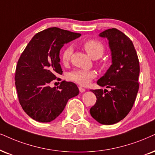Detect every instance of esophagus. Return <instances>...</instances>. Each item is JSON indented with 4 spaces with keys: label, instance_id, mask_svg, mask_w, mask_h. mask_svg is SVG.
Masks as SVG:
<instances>
[{
    "label": "esophagus",
    "instance_id": "1",
    "mask_svg": "<svg viewBox=\"0 0 155 155\" xmlns=\"http://www.w3.org/2000/svg\"><path fill=\"white\" fill-rule=\"evenodd\" d=\"M79 91L81 92V93H83V92L85 91V89H84V88L81 87H79Z\"/></svg>",
    "mask_w": 155,
    "mask_h": 155
}]
</instances>
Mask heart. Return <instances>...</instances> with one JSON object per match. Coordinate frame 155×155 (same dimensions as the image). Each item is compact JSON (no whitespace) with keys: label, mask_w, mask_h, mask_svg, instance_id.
Masks as SVG:
<instances>
[{"label":"heart","mask_w":155,"mask_h":155,"mask_svg":"<svg viewBox=\"0 0 155 155\" xmlns=\"http://www.w3.org/2000/svg\"><path fill=\"white\" fill-rule=\"evenodd\" d=\"M83 46L87 54L93 58H99L104 52V46L102 43L96 39H89L84 43ZM73 54V48L67 46L64 48L61 54V60L64 64L68 63L71 59ZM96 74L93 71H87L83 69H75L68 74V79L76 83L86 86L95 78Z\"/></svg>","instance_id":"b5f03b06"}]
</instances>
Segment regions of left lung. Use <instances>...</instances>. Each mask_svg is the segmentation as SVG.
Returning a JSON list of instances; mask_svg holds the SVG:
<instances>
[{"instance_id": "obj_1", "label": "left lung", "mask_w": 155, "mask_h": 155, "mask_svg": "<svg viewBox=\"0 0 155 155\" xmlns=\"http://www.w3.org/2000/svg\"><path fill=\"white\" fill-rule=\"evenodd\" d=\"M99 36L108 39L112 64L97 84L110 91L91 90L97 99L90 114L100 124L110 125L124 119L134 105L139 90L140 63L132 41L124 33L110 28Z\"/></svg>"}]
</instances>
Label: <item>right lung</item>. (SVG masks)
<instances>
[{
  "label": "right lung",
  "instance_id": "obj_1",
  "mask_svg": "<svg viewBox=\"0 0 155 155\" xmlns=\"http://www.w3.org/2000/svg\"><path fill=\"white\" fill-rule=\"evenodd\" d=\"M81 34L56 27L47 28L33 37L21 54L15 69V84L20 104L31 118L50 122L59 116L68 100L79 94L73 82L63 81L59 87L49 84L62 74L60 50Z\"/></svg>",
  "mask_w": 155,
  "mask_h": 155
}]
</instances>
